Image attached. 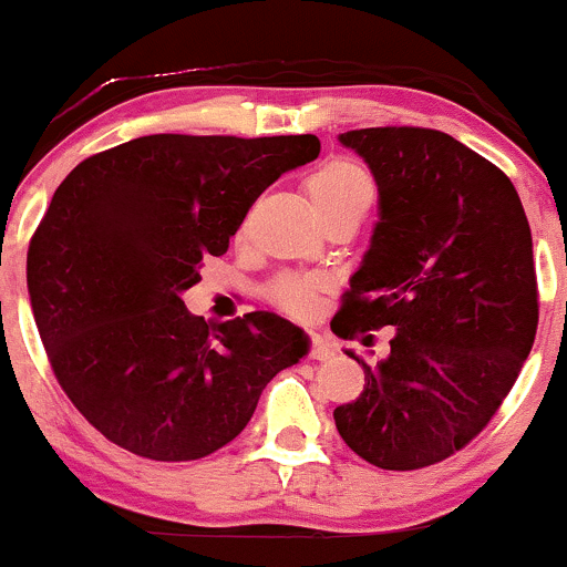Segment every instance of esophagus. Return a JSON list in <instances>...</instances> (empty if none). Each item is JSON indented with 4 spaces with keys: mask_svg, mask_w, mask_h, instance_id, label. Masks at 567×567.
Wrapping results in <instances>:
<instances>
[{
    "mask_svg": "<svg viewBox=\"0 0 567 567\" xmlns=\"http://www.w3.org/2000/svg\"><path fill=\"white\" fill-rule=\"evenodd\" d=\"M333 354L331 347H328V341L322 339V336H312L309 339V358L312 360H328Z\"/></svg>",
    "mask_w": 567,
    "mask_h": 567,
    "instance_id": "obj_1",
    "label": "esophagus"
}]
</instances>
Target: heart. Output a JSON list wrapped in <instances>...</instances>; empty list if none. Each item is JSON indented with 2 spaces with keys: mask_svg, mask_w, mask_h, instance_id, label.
<instances>
[{
  "mask_svg": "<svg viewBox=\"0 0 567 567\" xmlns=\"http://www.w3.org/2000/svg\"><path fill=\"white\" fill-rule=\"evenodd\" d=\"M307 193L320 217L354 213L363 217L377 196L374 177L352 158H328L309 174ZM322 282L315 277H282L271 285L269 298L279 312L307 320L315 315Z\"/></svg>",
  "mask_w": 567,
  "mask_h": 567,
  "instance_id": "b5f03b06",
  "label": "heart"
}]
</instances>
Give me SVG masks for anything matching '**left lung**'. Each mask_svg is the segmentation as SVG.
Here are the masks:
<instances>
[{"instance_id": "obj_1", "label": "left lung", "mask_w": 567, "mask_h": 567, "mask_svg": "<svg viewBox=\"0 0 567 567\" xmlns=\"http://www.w3.org/2000/svg\"><path fill=\"white\" fill-rule=\"evenodd\" d=\"M379 185V223L331 328L393 326L363 393L333 409L354 455L416 471L463 450L514 388L538 331L533 239L512 179L455 136L420 126L339 136ZM371 336H365L369 344Z\"/></svg>"}]
</instances>
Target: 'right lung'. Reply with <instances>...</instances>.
Segmentation results:
<instances>
[{
	"mask_svg": "<svg viewBox=\"0 0 567 567\" xmlns=\"http://www.w3.org/2000/svg\"><path fill=\"white\" fill-rule=\"evenodd\" d=\"M317 153L315 134H151L91 155L55 188L29 241L31 312L61 390L104 439L161 463L213 455L307 354L282 317L213 326L183 293L255 198Z\"/></svg>",
	"mask_w": 567,
	"mask_h": 567,
	"instance_id": "obj_1",
	"label": "right lung"
}]
</instances>
